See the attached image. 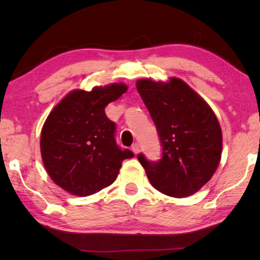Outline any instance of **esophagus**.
<instances>
[{"label":"esophagus","instance_id":"1","mask_svg":"<svg viewBox=\"0 0 260 260\" xmlns=\"http://www.w3.org/2000/svg\"><path fill=\"white\" fill-rule=\"evenodd\" d=\"M131 150L134 151V154H138V152H140V145H138V143L133 144V147H131Z\"/></svg>","mask_w":260,"mask_h":260}]
</instances>
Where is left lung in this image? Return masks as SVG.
Masks as SVG:
<instances>
[{"instance_id": "8db88e82", "label": "left lung", "mask_w": 260, "mask_h": 260, "mask_svg": "<svg viewBox=\"0 0 260 260\" xmlns=\"http://www.w3.org/2000/svg\"><path fill=\"white\" fill-rule=\"evenodd\" d=\"M152 120L162 157L137 158L151 186L173 198L193 195L212 179L222 150L221 127L209 105L177 78L169 83L141 79L136 83Z\"/></svg>"}]
</instances>
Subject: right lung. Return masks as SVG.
<instances>
[{
    "label": "right lung",
    "mask_w": 260,
    "mask_h": 260,
    "mask_svg": "<svg viewBox=\"0 0 260 260\" xmlns=\"http://www.w3.org/2000/svg\"><path fill=\"white\" fill-rule=\"evenodd\" d=\"M127 90L124 84L70 92L42 126V161L51 179L69 193L87 197L110 186L122 162L134 157L116 143V124L105 106Z\"/></svg>",
    "instance_id": "obj_1"
}]
</instances>
